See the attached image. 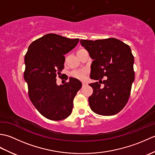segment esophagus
Instances as JSON below:
<instances>
[{"instance_id":"1","label":"esophagus","mask_w":155,"mask_h":155,"mask_svg":"<svg viewBox=\"0 0 155 155\" xmlns=\"http://www.w3.org/2000/svg\"><path fill=\"white\" fill-rule=\"evenodd\" d=\"M82 84H83V87H84V86H86V85H87V83H86V82H83V83H82Z\"/></svg>"}]
</instances>
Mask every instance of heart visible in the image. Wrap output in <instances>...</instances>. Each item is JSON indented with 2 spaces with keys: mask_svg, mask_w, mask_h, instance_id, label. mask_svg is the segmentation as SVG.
Here are the masks:
<instances>
[{
  "mask_svg": "<svg viewBox=\"0 0 155 155\" xmlns=\"http://www.w3.org/2000/svg\"><path fill=\"white\" fill-rule=\"evenodd\" d=\"M87 71L85 70H78L74 71L71 73L72 77L78 78L79 80H84L87 77Z\"/></svg>",
  "mask_w": 155,
  "mask_h": 155,
  "instance_id": "b5f03b06",
  "label": "heart"
}]
</instances>
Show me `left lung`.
<instances>
[{"label": "left lung", "instance_id": "8db88e82", "mask_svg": "<svg viewBox=\"0 0 155 155\" xmlns=\"http://www.w3.org/2000/svg\"><path fill=\"white\" fill-rule=\"evenodd\" d=\"M93 61L91 66L89 84L93 93L88 98L91 110L103 116L114 115L127 104L134 81V57L130 47L117 38L96 41L81 40ZM106 75L107 80L101 78ZM104 84L101 87L100 82Z\"/></svg>", "mask_w": 155, "mask_h": 155}]
</instances>
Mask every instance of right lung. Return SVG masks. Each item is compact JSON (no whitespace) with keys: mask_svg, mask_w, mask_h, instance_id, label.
Here are the masks:
<instances>
[{"mask_svg":"<svg viewBox=\"0 0 155 155\" xmlns=\"http://www.w3.org/2000/svg\"><path fill=\"white\" fill-rule=\"evenodd\" d=\"M79 39L47 34L33 41L25 57L24 78L28 96L42 116L52 120L67 118L72 113L73 99L82 87L77 78L57 85V74L64 68V54L72 50Z\"/></svg>","mask_w":155,"mask_h":155,"instance_id":"add662e5","label":"right lung"}]
</instances>
